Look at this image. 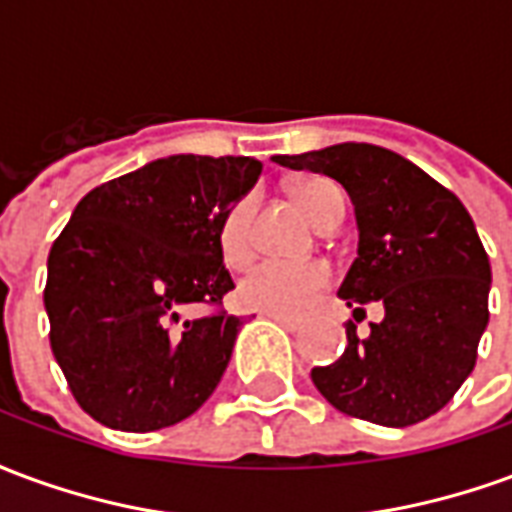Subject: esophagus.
<instances>
[{"label":"esophagus","instance_id":"obj_1","mask_svg":"<svg viewBox=\"0 0 512 512\" xmlns=\"http://www.w3.org/2000/svg\"><path fill=\"white\" fill-rule=\"evenodd\" d=\"M266 318H271V321H277L279 326H285L288 332H296V329H299V323L290 321V318H282V315H266Z\"/></svg>","mask_w":512,"mask_h":512}]
</instances>
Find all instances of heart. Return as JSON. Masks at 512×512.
Instances as JSON below:
<instances>
[{
	"label": "heart",
	"instance_id": "1",
	"mask_svg": "<svg viewBox=\"0 0 512 512\" xmlns=\"http://www.w3.org/2000/svg\"><path fill=\"white\" fill-rule=\"evenodd\" d=\"M301 211L312 224L321 227L329 216L345 211V197L337 183L326 178H312L296 191ZM252 211L255 200L246 194L227 208L219 224V249L230 266L244 263L252 252ZM329 285V268L323 263H290V260H263L246 271L235 296L246 310L301 318L315 307V301Z\"/></svg>",
	"mask_w": 512,
	"mask_h": 512
}]
</instances>
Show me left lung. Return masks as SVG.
<instances>
[{
    "label": "left lung",
    "mask_w": 512,
    "mask_h": 512,
    "mask_svg": "<svg viewBox=\"0 0 512 512\" xmlns=\"http://www.w3.org/2000/svg\"><path fill=\"white\" fill-rule=\"evenodd\" d=\"M343 183L354 202L359 255L337 296L378 300L385 321L362 341L345 323V354L312 367V384L348 417L406 428L433 417L461 389L488 326L491 263L463 202L408 158L365 142L274 156Z\"/></svg>",
    "instance_id": "8db88e82"
}]
</instances>
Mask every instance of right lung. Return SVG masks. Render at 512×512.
Returning <instances> with one entry per match:
<instances>
[{"instance_id": "right-lung-1", "label": "right lung", "mask_w": 512, "mask_h": 512, "mask_svg": "<svg viewBox=\"0 0 512 512\" xmlns=\"http://www.w3.org/2000/svg\"><path fill=\"white\" fill-rule=\"evenodd\" d=\"M249 156H169L95 186L49 252L51 351L76 403L128 433L169 428L213 395L241 318L219 249L227 208L255 186ZM191 303L217 310L183 319Z\"/></svg>"}]
</instances>
